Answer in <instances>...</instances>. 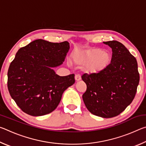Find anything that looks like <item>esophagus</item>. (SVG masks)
<instances>
[{
	"label": "esophagus",
	"instance_id": "1",
	"mask_svg": "<svg viewBox=\"0 0 146 146\" xmlns=\"http://www.w3.org/2000/svg\"><path fill=\"white\" fill-rule=\"evenodd\" d=\"M75 80H76V81H79V80H81L80 76L79 75H78V74H76V75H75Z\"/></svg>",
	"mask_w": 146,
	"mask_h": 146
}]
</instances>
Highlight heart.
<instances>
[{
	"label": "heart",
	"mask_w": 146,
	"mask_h": 146,
	"mask_svg": "<svg viewBox=\"0 0 146 146\" xmlns=\"http://www.w3.org/2000/svg\"><path fill=\"white\" fill-rule=\"evenodd\" d=\"M73 60L78 64H86L85 70L89 73H96L102 71L110 63L111 55L108 51L101 49L91 51L76 50L73 54Z\"/></svg>",
	"instance_id": "b5f03b06"
}]
</instances>
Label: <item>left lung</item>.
I'll use <instances>...</instances> for the list:
<instances>
[{
  "mask_svg": "<svg viewBox=\"0 0 146 146\" xmlns=\"http://www.w3.org/2000/svg\"><path fill=\"white\" fill-rule=\"evenodd\" d=\"M104 44L112 49L111 63L99 72L82 76L87 85L82 98L92 114L112 118L120 114L132 102L140 75L135 57L122 43L112 40Z\"/></svg>",
  "mask_w": 146,
  "mask_h": 146,
  "instance_id": "left-lung-1",
  "label": "left lung"
}]
</instances>
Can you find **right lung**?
Segmentation results:
<instances>
[{
	"instance_id": "obj_1",
	"label": "right lung",
	"mask_w": 146,
	"mask_h": 146,
	"mask_svg": "<svg viewBox=\"0 0 146 146\" xmlns=\"http://www.w3.org/2000/svg\"><path fill=\"white\" fill-rule=\"evenodd\" d=\"M70 49L65 41L54 43L38 39L20 48L8 71V88L22 111L38 117L54 111L75 75L60 76L53 68L60 66Z\"/></svg>"
}]
</instances>
